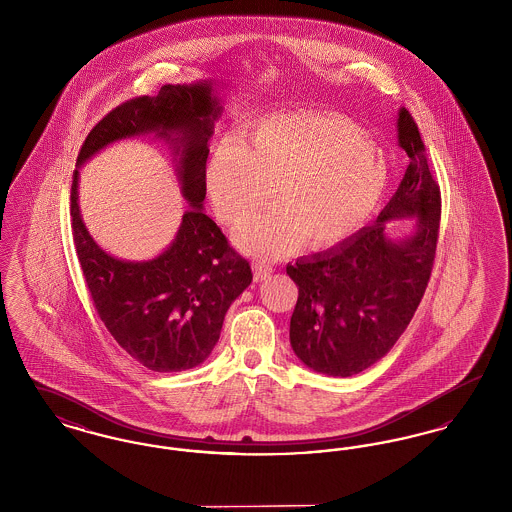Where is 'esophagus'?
<instances>
[{
	"label": "esophagus",
	"mask_w": 512,
	"mask_h": 512,
	"mask_svg": "<svg viewBox=\"0 0 512 512\" xmlns=\"http://www.w3.org/2000/svg\"><path fill=\"white\" fill-rule=\"evenodd\" d=\"M253 270H255V280H257V282L267 280V278H270V274H272V267L265 265V263H255Z\"/></svg>",
	"instance_id": "34e87169"
}]
</instances>
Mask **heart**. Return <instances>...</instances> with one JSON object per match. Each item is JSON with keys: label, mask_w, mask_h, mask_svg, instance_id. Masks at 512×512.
<instances>
[{"label": "heart", "mask_w": 512, "mask_h": 512, "mask_svg": "<svg viewBox=\"0 0 512 512\" xmlns=\"http://www.w3.org/2000/svg\"><path fill=\"white\" fill-rule=\"evenodd\" d=\"M388 165L363 128L338 113L297 109L263 117L244 142L224 138L205 165V184L222 220L244 226L240 242L259 257H282L303 242L328 249L361 226L388 188Z\"/></svg>", "instance_id": "1"}]
</instances>
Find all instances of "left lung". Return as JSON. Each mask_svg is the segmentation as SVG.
Returning <instances> with one entry per match:
<instances>
[{"mask_svg": "<svg viewBox=\"0 0 512 512\" xmlns=\"http://www.w3.org/2000/svg\"><path fill=\"white\" fill-rule=\"evenodd\" d=\"M397 144L411 163L372 226L340 245L288 265L299 297L290 320L297 359L326 376L359 374L388 355L426 292L438 244L441 197L424 144L405 107L397 111ZM414 219L405 237L388 221Z\"/></svg>", "mask_w": 512, "mask_h": 512, "instance_id": "obj_1", "label": "left lung"}]
</instances>
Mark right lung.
I'll return each mask as SVG.
<instances>
[{"mask_svg": "<svg viewBox=\"0 0 512 512\" xmlns=\"http://www.w3.org/2000/svg\"><path fill=\"white\" fill-rule=\"evenodd\" d=\"M220 80L165 84L157 96L130 99L92 128L76 159L71 217L76 255L98 315L138 363L155 372L201 365L220 338L228 307L251 284V267L205 215V163L222 115ZM153 135L172 147L191 207L169 248L147 262L109 256L89 236L77 205L78 168L105 146Z\"/></svg>", "mask_w": 512, "mask_h": 512, "instance_id": "obj_1", "label": "right lung"}]
</instances>
